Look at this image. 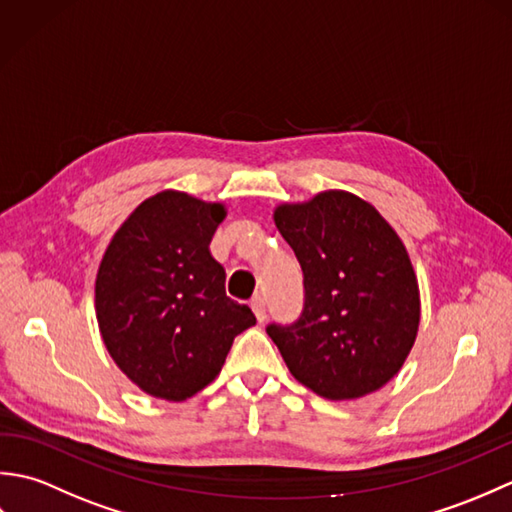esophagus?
I'll return each instance as SVG.
<instances>
[{
  "label": "esophagus",
  "mask_w": 512,
  "mask_h": 512,
  "mask_svg": "<svg viewBox=\"0 0 512 512\" xmlns=\"http://www.w3.org/2000/svg\"><path fill=\"white\" fill-rule=\"evenodd\" d=\"M250 308H253V312H255V317H257V321L262 323L264 319H266V301H264V297H255L253 301H250Z\"/></svg>",
  "instance_id": "esophagus-1"
}]
</instances>
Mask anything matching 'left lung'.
Wrapping results in <instances>:
<instances>
[{
  "label": "left lung",
  "instance_id": "8db88e82",
  "mask_svg": "<svg viewBox=\"0 0 512 512\" xmlns=\"http://www.w3.org/2000/svg\"><path fill=\"white\" fill-rule=\"evenodd\" d=\"M275 224L303 270V310L266 332L299 383L330 400L383 387L420 323L418 279L383 215L347 191L281 204Z\"/></svg>",
  "mask_w": 512,
  "mask_h": 512
}]
</instances>
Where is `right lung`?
Listing matches in <instances>:
<instances>
[{"label":"right lung","mask_w":512,"mask_h":512,"mask_svg":"<svg viewBox=\"0 0 512 512\" xmlns=\"http://www.w3.org/2000/svg\"><path fill=\"white\" fill-rule=\"evenodd\" d=\"M224 206L162 191L127 217L96 275V319L127 378L162 400H187L220 374L255 314L226 297L211 257Z\"/></svg>","instance_id":"right-lung-1"}]
</instances>
